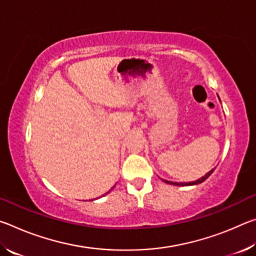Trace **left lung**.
Returning <instances> with one entry per match:
<instances>
[{
	"mask_svg": "<svg viewBox=\"0 0 256 256\" xmlns=\"http://www.w3.org/2000/svg\"><path fill=\"white\" fill-rule=\"evenodd\" d=\"M214 170H211L209 172H206V174L203 176V177H201V178H198V180H196V182H190V183H175V182H168V180H164V183H167V184H172V185H176V186H188V185H196V184H200V183H202V182H204L208 177H209L212 172H214Z\"/></svg>",
	"mask_w": 256,
	"mask_h": 256,
	"instance_id": "8db88e82",
	"label": "left lung"
}]
</instances>
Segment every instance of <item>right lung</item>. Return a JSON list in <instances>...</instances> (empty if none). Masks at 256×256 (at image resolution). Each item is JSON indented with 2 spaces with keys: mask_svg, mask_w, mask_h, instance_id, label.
<instances>
[{
  "mask_svg": "<svg viewBox=\"0 0 256 256\" xmlns=\"http://www.w3.org/2000/svg\"><path fill=\"white\" fill-rule=\"evenodd\" d=\"M107 193H110V192H107ZM107 193H106V194H107Z\"/></svg>",
  "mask_w": 256,
  "mask_h": 256,
  "instance_id": "add662e5",
  "label": "right lung"
}]
</instances>
